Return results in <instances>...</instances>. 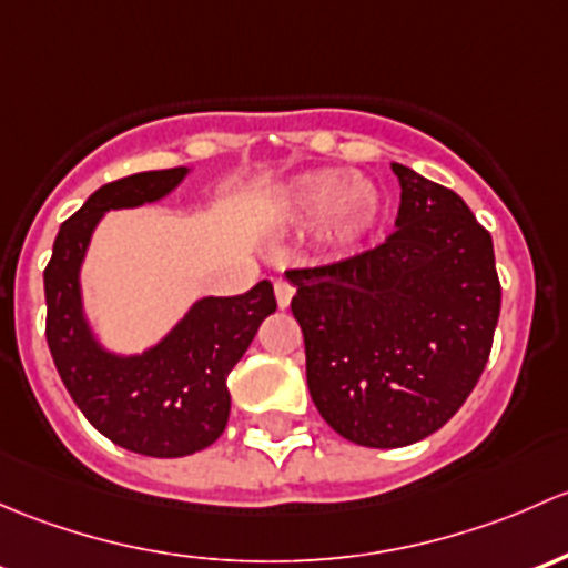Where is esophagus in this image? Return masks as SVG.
Masks as SVG:
<instances>
[{"label": "esophagus", "instance_id": "1", "mask_svg": "<svg viewBox=\"0 0 568 568\" xmlns=\"http://www.w3.org/2000/svg\"><path fill=\"white\" fill-rule=\"evenodd\" d=\"M273 290H276V303H278V308L290 306L292 295H295V286H292L290 282H276V286H273Z\"/></svg>", "mask_w": 568, "mask_h": 568}]
</instances>
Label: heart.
<instances>
[{
  "instance_id": "heart-1",
  "label": "heart",
  "mask_w": 568,
  "mask_h": 568,
  "mask_svg": "<svg viewBox=\"0 0 568 568\" xmlns=\"http://www.w3.org/2000/svg\"><path fill=\"white\" fill-rule=\"evenodd\" d=\"M278 210L290 224H317L314 237L327 256H347L379 224L385 196L364 174L349 178L342 169H314L286 185Z\"/></svg>"
}]
</instances>
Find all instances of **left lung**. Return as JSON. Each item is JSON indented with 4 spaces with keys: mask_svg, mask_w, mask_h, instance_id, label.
Segmentation results:
<instances>
[{
    "mask_svg": "<svg viewBox=\"0 0 568 568\" xmlns=\"http://www.w3.org/2000/svg\"><path fill=\"white\" fill-rule=\"evenodd\" d=\"M396 232L377 248L290 271L308 394L355 446L402 448L440 429L476 388L500 317L493 237L462 196L410 166Z\"/></svg>",
    "mask_w": 568,
    "mask_h": 568,
    "instance_id": "8db88e82",
    "label": "left lung"
}]
</instances>
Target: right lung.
<instances>
[{
	"label": "right lung",
	"instance_id": "add662e5",
	"mask_svg": "<svg viewBox=\"0 0 568 568\" xmlns=\"http://www.w3.org/2000/svg\"><path fill=\"white\" fill-rule=\"evenodd\" d=\"M191 174L189 166L139 172L103 185L60 226L43 273L45 338L68 394L84 418L116 446L178 459L213 446L230 420L226 377L276 312L271 282L245 295L199 297L142 353H114L87 317L81 267L103 215L161 202Z\"/></svg>",
	"mask_w": 568,
	"mask_h": 568
}]
</instances>
